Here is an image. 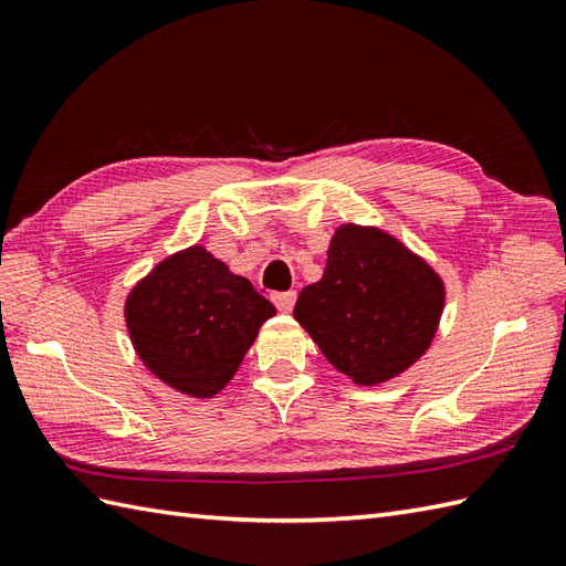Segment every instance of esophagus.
I'll return each instance as SVG.
<instances>
[{
  "mask_svg": "<svg viewBox=\"0 0 566 566\" xmlns=\"http://www.w3.org/2000/svg\"><path fill=\"white\" fill-rule=\"evenodd\" d=\"M272 302L276 308L282 311V314H290V311L294 308V302H296V292H274Z\"/></svg>",
  "mask_w": 566,
  "mask_h": 566,
  "instance_id": "1",
  "label": "esophagus"
}]
</instances>
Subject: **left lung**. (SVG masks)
Segmentation results:
<instances>
[{"label": "left lung", "mask_w": 566, "mask_h": 566, "mask_svg": "<svg viewBox=\"0 0 566 566\" xmlns=\"http://www.w3.org/2000/svg\"><path fill=\"white\" fill-rule=\"evenodd\" d=\"M442 306L444 284L426 260L379 228L345 223L321 282L298 294L294 318L335 369L375 387L428 350Z\"/></svg>", "instance_id": "left-lung-1"}]
</instances>
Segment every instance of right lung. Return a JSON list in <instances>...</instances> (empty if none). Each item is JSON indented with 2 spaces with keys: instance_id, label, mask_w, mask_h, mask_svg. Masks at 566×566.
<instances>
[{
  "instance_id": "obj_1",
  "label": "right lung",
  "mask_w": 566,
  "mask_h": 566,
  "mask_svg": "<svg viewBox=\"0 0 566 566\" xmlns=\"http://www.w3.org/2000/svg\"><path fill=\"white\" fill-rule=\"evenodd\" d=\"M274 314L245 276L201 245L155 264L126 298V326L143 365L195 399H211L231 381Z\"/></svg>"
}]
</instances>
